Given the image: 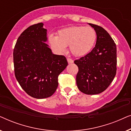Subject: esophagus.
I'll return each mask as SVG.
<instances>
[{
  "label": "esophagus",
  "mask_w": 131,
  "mask_h": 131,
  "mask_svg": "<svg viewBox=\"0 0 131 131\" xmlns=\"http://www.w3.org/2000/svg\"><path fill=\"white\" fill-rule=\"evenodd\" d=\"M67 62L69 64H71V63H73L74 62V61L73 60H71L70 58H67Z\"/></svg>",
  "instance_id": "34e87169"
}]
</instances>
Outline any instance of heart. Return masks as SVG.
Segmentation results:
<instances>
[{"label": "heart", "instance_id": "b5f03b06", "mask_svg": "<svg viewBox=\"0 0 131 131\" xmlns=\"http://www.w3.org/2000/svg\"><path fill=\"white\" fill-rule=\"evenodd\" d=\"M96 39V31L91 27L71 26L59 30L58 36L50 34L48 42L53 51L59 54L66 52L69 46L75 57H83L90 52Z\"/></svg>", "mask_w": 131, "mask_h": 131}]
</instances>
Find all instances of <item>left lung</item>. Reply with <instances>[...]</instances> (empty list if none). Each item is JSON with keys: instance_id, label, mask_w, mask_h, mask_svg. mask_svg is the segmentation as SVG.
<instances>
[{"instance_id": "left-lung-1", "label": "left lung", "mask_w": 131, "mask_h": 131, "mask_svg": "<svg viewBox=\"0 0 131 131\" xmlns=\"http://www.w3.org/2000/svg\"><path fill=\"white\" fill-rule=\"evenodd\" d=\"M88 24L96 31V45L88 54L74 61L79 68L76 84L82 92L95 95L104 91L116 76L117 50L106 30L96 25Z\"/></svg>"}]
</instances>
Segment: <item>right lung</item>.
Instances as JSON below:
<instances>
[{
    "label": "right lung",
    "instance_id": "right-lung-1",
    "mask_svg": "<svg viewBox=\"0 0 131 131\" xmlns=\"http://www.w3.org/2000/svg\"><path fill=\"white\" fill-rule=\"evenodd\" d=\"M43 23L25 30L14 49L15 78L27 94L37 99L49 97L58 85V77L68 65L63 55L53 54L47 42Z\"/></svg>",
    "mask_w": 131,
    "mask_h": 131
}]
</instances>
